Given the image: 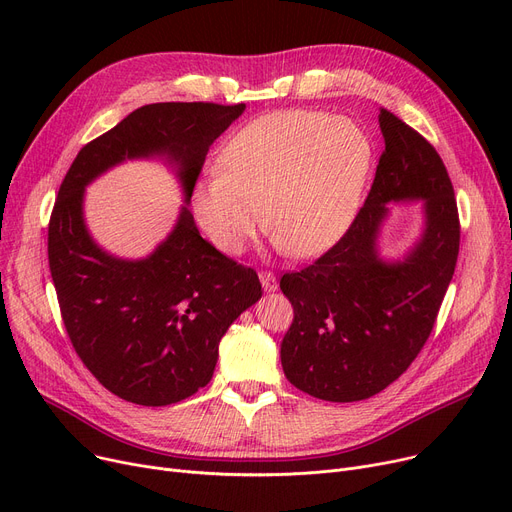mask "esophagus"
I'll use <instances>...</instances> for the list:
<instances>
[{"label": "esophagus", "mask_w": 512, "mask_h": 512, "mask_svg": "<svg viewBox=\"0 0 512 512\" xmlns=\"http://www.w3.org/2000/svg\"><path fill=\"white\" fill-rule=\"evenodd\" d=\"M259 280H261V286H263L265 292H276L278 290V280L272 272H261Z\"/></svg>", "instance_id": "esophagus-1"}]
</instances>
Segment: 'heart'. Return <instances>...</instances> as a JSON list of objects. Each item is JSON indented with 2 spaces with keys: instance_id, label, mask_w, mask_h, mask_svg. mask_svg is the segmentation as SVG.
<instances>
[{
  "instance_id": "1",
  "label": "heart",
  "mask_w": 512,
  "mask_h": 512,
  "mask_svg": "<svg viewBox=\"0 0 512 512\" xmlns=\"http://www.w3.org/2000/svg\"><path fill=\"white\" fill-rule=\"evenodd\" d=\"M371 168V145L348 118L286 110L251 120L218 155V174L193 191L209 240L240 255L265 226L294 257L328 251L355 220Z\"/></svg>"
}]
</instances>
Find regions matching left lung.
Listing matches in <instances>:
<instances>
[{
  "label": "left lung",
  "instance_id": "obj_1",
  "mask_svg": "<svg viewBox=\"0 0 512 512\" xmlns=\"http://www.w3.org/2000/svg\"><path fill=\"white\" fill-rule=\"evenodd\" d=\"M384 153L353 226L280 288L294 319L280 348L299 390L355 402L398 380L432 334L459 257V211L438 151L417 130L380 110ZM390 202H419L424 228L398 260L379 253Z\"/></svg>",
  "mask_w": 512,
  "mask_h": 512
}]
</instances>
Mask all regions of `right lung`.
<instances>
[{
	"label": "right lung",
	"mask_w": 512,
	"mask_h": 512,
	"mask_svg": "<svg viewBox=\"0 0 512 512\" xmlns=\"http://www.w3.org/2000/svg\"><path fill=\"white\" fill-rule=\"evenodd\" d=\"M245 103H151L78 151L49 220V270L74 351L101 386L166 407L207 386L232 321L261 299L251 267L199 234L188 203L213 141ZM161 158L185 203L173 232L143 260L101 250L84 220V188L124 160Z\"/></svg>",
	"instance_id": "1"
}]
</instances>
